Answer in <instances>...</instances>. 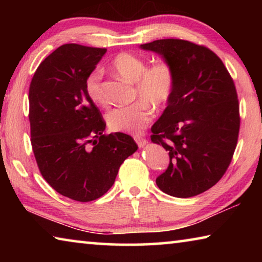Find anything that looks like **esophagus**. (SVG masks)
Listing matches in <instances>:
<instances>
[{"label": "esophagus", "instance_id": "1", "mask_svg": "<svg viewBox=\"0 0 262 262\" xmlns=\"http://www.w3.org/2000/svg\"><path fill=\"white\" fill-rule=\"evenodd\" d=\"M135 141L140 148H144L148 144V141L141 136H135Z\"/></svg>", "mask_w": 262, "mask_h": 262}]
</instances>
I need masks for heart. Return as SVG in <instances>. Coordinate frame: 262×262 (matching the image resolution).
<instances>
[{
    "mask_svg": "<svg viewBox=\"0 0 262 262\" xmlns=\"http://www.w3.org/2000/svg\"><path fill=\"white\" fill-rule=\"evenodd\" d=\"M111 67L119 76L135 83V103L111 110L106 114V122L112 132L137 134L149 125L154 110L166 106L173 95L176 73L170 62L161 61L148 67L143 57L123 52L112 60ZM103 73L95 69L85 79V91L92 103L103 106L106 97L101 86Z\"/></svg>",
    "mask_w": 262,
    "mask_h": 262,
    "instance_id": "1",
    "label": "heart"
}]
</instances>
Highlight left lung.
<instances>
[{"instance_id": "left-lung-1", "label": "left lung", "mask_w": 262, "mask_h": 262, "mask_svg": "<svg viewBox=\"0 0 262 262\" xmlns=\"http://www.w3.org/2000/svg\"><path fill=\"white\" fill-rule=\"evenodd\" d=\"M140 47L157 53L176 73L172 98L151 127V141L170 156L156 184L171 196H195L211 188L231 163L241 125L236 86L205 46L161 39Z\"/></svg>"}]
</instances>
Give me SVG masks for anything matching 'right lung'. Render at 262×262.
<instances>
[{
  "label": "right lung",
  "mask_w": 262,
  "mask_h": 262,
  "mask_svg": "<svg viewBox=\"0 0 262 262\" xmlns=\"http://www.w3.org/2000/svg\"><path fill=\"white\" fill-rule=\"evenodd\" d=\"M106 48L66 43L35 70L29 90L31 144L40 173L57 193L79 202L112 187L119 167L137 150L132 136L106 127L85 79Z\"/></svg>",
  "instance_id": "1"
}]
</instances>
